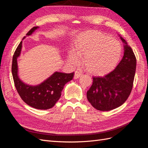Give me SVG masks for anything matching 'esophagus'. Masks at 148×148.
<instances>
[{
    "instance_id": "1",
    "label": "esophagus",
    "mask_w": 148,
    "mask_h": 148,
    "mask_svg": "<svg viewBox=\"0 0 148 148\" xmlns=\"http://www.w3.org/2000/svg\"><path fill=\"white\" fill-rule=\"evenodd\" d=\"M82 75V73L80 72V71H75V75H74V78L75 79H77V78H79Z\"/></svg>"
}]
</instances>
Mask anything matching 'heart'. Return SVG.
<instances>
[{"label":"heart","mask_w":148,"mask_h":148,"mask_svg":"<svg viewBox=\"0 0 148 148\" xmlns=\"http://www.w3.org/2000/svg\"><path fill=\"white\" fill-rule=\"evenodd\" d=\"M122 47L115 39L96 30L79 34L71 44L67 60L77 64L83 57V64L89 73L104 75L112 70L119 62Z\"/></svg>","instance_id":"obj_1"}]
</instances>
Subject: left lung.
Listing matches in <instances>:
<instances>
[{
  "instance_id": "obj_1",
  "label": "left lung",
  "mask_w": 148,
  "mask_h": 148,
  "mask_svg": "<svg viewBox=\"0 0 148 148\" xmlns=\"http://www.w3.org/2000/svg\"><path fill=\"white\" fill-rule=\"evenodd\" d=\"M124 44V55L116 68L104 77H93L87 91V99L98 110L109 111L122 106L133 88L136 59L132 49L120 36Z\"/></svg>"
}]
</instances>
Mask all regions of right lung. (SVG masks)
<instances>
[{"label": "right lung", "instance_id": "1", "mask_svg": "<svg viewBox=\"0 0 148 148\" xmlns=\"http://www.w3.org/2000/svg\"><path fill=\"white\" fill-rule=\"evenodd\" d=\"M38 28V26L33 27L28 31L26 36L31 35ZM25 38V36L23 39ZM21 47L22 41L15 51L12 65V76L17 92L22 100L33 108L41 110L51 109L60 99L65 84L72 79L74 72L65 73L56 71L41 84L36 86L25 84L18 75L17 58L20 55Z\"/></svg>", "mask_w": 148, "mask_h": 148}]
</instances>
